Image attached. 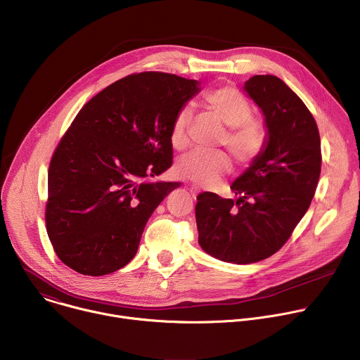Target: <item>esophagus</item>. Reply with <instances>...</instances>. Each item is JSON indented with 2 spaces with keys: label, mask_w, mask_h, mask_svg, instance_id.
Returning a JSON list of instances; mask_svg holds the SVG:
<instances>
[{
  "label": "esophagus",
  "mask_w": 360,
  "mask_h": 360,
  "mask_svg": "<svg viewBox=\"0 0 360 360\" xmlns=\"http://www.w3.org/2000/svg\"><path fill=\"white\" fill-rule=\"evenodd\" d=\"M188 189H189L192 196H196L199 193V188L196 185H188Z\"/></svg>",
  "instance_id": "1"
}]
</instances>
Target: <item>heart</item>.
I'll return each instance as SVG.
<instances>
[{"label":"heart","mask_w":360,"mask_h":360,"mask_svg":"<svg viewBox=\"0 0 360 360\" xmlns=\"http://www.w3.org/2000/svg\"><path fill=\"white\" fill-rule=\"evenodd\" d=\"M203 104L228 129L221 141L232 158L239 165L250 164L262 150L265 134L262 125L250 117L249 102L236 89L224 86L203 95ZM191 110L184 107L176 114L172 129L171 143L182 149L188 143L186 129L191 121ZM231 168V161L224 152L191 150L176 162V171L199 185H211L225 175Z\"/></svg>","instance_id":"1"}]
</instances>
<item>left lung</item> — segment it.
<instances>
[{
  "label": "left lung",
  "mask_w": 360,
  "mask_h": 360,
  "mask_svg": "<svg viewBox=\"0 0 360 360\" xmlns=\"http://www.w3.org/2000/svg\"><path fill=\"white\" fill-rule=\"evenodd\" d=\"M243 91L265 117L262 150L231 185L238 199L202 192L195 207L200 248L236 265L283 246L309 208L322 165L315 118L281 78L255 75Z\"/></svg>",
  "instance_id": "obj_1"
}]
</instances>
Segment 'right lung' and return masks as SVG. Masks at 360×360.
<instances>
[{
    "instance_id": "add662e5",
    "label": "right lung",
    "mask_w": 360,
    "mask_h": 360,
    "mask_svg": "<svg viewBox=\"0 0 360 360\" xmlns=\"http://www.w3.org/2000/svg\"><path fill=\"white\" fill-rule=\"evenodd\" d=\"M199 85L141 72L82 107L48 169L46 232L63 264L102 276L132 261L148 219L181 186L150 179L171 168L174 120Z\"/></svg>"
}]
</instances>
